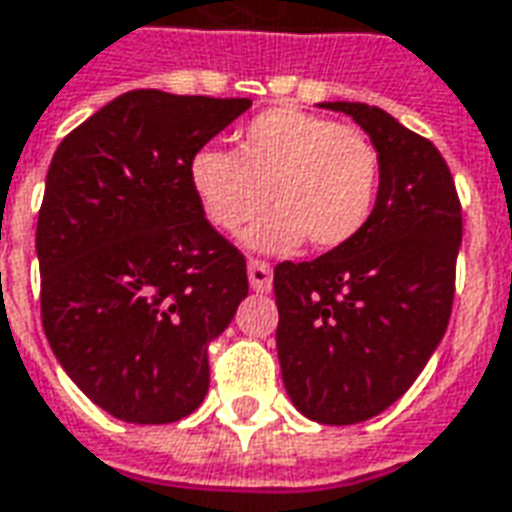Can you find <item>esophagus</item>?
Here are the masks:
<instances>
[{
  "instance_id": "esophagus-1",
  "label": "esophagus",
  "mask_w": 512,
  "mask_h": 512,
  "mask_svg": "<svg viewBox=\"0 0 512 512\" xmlns=\"http://www.w3.org/2000/svg\"><path fill=\"white\" fill-rule=\"evenodd\" d=\"M248 278L250 287L256 292H270L273 290V267L259 259H250L248 262Z\"/></svg>"
}]
</instances>
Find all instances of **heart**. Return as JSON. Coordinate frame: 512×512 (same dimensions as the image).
I'll return each instance as SVG.
<instances>
[{
	"label": "heart",
	"instance_id": "heart-1",
	"mask_svg": "<svg viewBox=\"0 0 512 512\" xmlns=\"http://www.w3.org/2000/svg\"><path fill=\"white\" fill-rule=\"evenodd\" d=\"M379 153L359 128L273 108L239 130L234 153L203 147L189 183L211 225L234 234L267 203L278 206L248 234L256 250L348 245L368 225L379 195Z\"/></svg>",
	"mask_w": 512,
	"mask_h": 512
}]
</instances>
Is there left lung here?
<instances>
[{
	"instance_id": "8db88e82",
	"label": "left lung",
	"mask_w": 512,
	"mask_h": 512,
	"mask_svg": "<svg viewBox=\"0 0 512 512\" xmlns=\"http://www.w3.org/2000/svg\"><path fill=\"white\" fill-rule=\"evenodd\" d=\"M343 111L379 153V195L348 245L281 262L278 362L292 404L317 424L368 421L404 396L446 334L463 211L438 147L365 102Z\"/></svg>"
}]
</instances>
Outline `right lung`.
Masks as SVG:
<instances>
[{"instance_id":"add662e5","label":"right lung","mask_w":512,"mask_h":512,"mask_svg":"<svg viewBox=\"0 0 512 512\" xmlns=\"http://www.w3.org/2000/svg\"><path fill=\"white\" fill-rule=\"evenodd\" d=\"M248 108L139 88L52 155L35 231L44 334L119 421L172 424L209 393V343L248 295V270L206 220L189 164Z\"/></svg>"}]
</instances>
